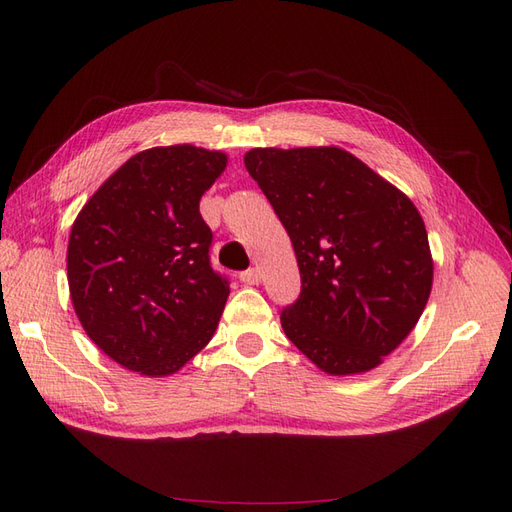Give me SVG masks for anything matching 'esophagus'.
<instances>
[{
    "instance_id": "34e87169",
    "label": "esophagus",
    "mask_w": 512,
    "mask_h": 512,
    "mask_svg": "<svg viewBox=\"0 0 512 512\" xmlns=\"http://www.w3.org/2000/svg\"><path fill=\"white\" fill-rule=\"evenodd\" d=\"M239 280H241L243 284H247V286H256V284H260V271H258V269L243 271V273L239 275Z\"/></svg>"
}]
</instances>
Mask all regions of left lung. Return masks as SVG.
<instances>
[{
  "label": "left lung",
  "instance_id": "1",
  "mask_svg": "<svg viewBox=\"0 0 512 512\" xmlns=\"http://www.w3.org/2000/svg\"><path fill=\"white\" fill-rule=\"evenodd\" d=\"M243 160L297 254L301 294L280 316L286 337L331 376L378 367L431 292L421 213L339 147L252 149Z\"/></svg>",
  "mask_w": 512,
  "mask_h": 512
}]
</instances>
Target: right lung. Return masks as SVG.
<instances>
[{"instance_id": "obj_1", "label": "right lung", "mask_w": 512, "mask_h": 512, "mask_svg": "<svg viewBox=\"0 0 512 512\" xmlns=\"http://www.w3.org/2000/svg\"><path fill=\"white\" fill-rule=\"evenodd\" d=\"M228 164L194 145L136 153L76 215L68 286L85 333L106 356L151 378L203 350L230 294L209 260L200 196Z\"/></svg>"}]
</instances>
